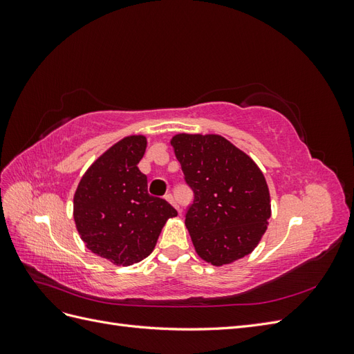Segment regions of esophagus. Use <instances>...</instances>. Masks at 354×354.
Listing matches in <instances>:
<instances>
[{"instance_id":"34e87169","label":"esophagus","mask_w":354,"mask_h":354,"mask_svg":"<svg viewBox=\"0 0 354 354\" xmlns=\"http://www.w3.org/2000/svg\"><path fill=\"white\" fill-rule=\"evenodd\" d=\"M165 199L171 203V205H174L178 211H180V207H178V203H177V201H176V198L173 196V195H171V194H168V195H165Z\"/></svg>"}]
</instances>
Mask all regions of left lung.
<instances>
[{"label": "left lung", "mask_w": 354, "mask_h": 354, "mask_svg": "<svg viewBox=\"0 0 354 354\" xmlns=\"http://www.w3.org/2000/svg\"><path fill=\"white\" fill-rule=\"evenodd\" d=\"M171 146L194 192L185 223L198 255L223 266L252 252L270 218V194L260 168L217 134H177Z\"/></svg>", "instance_id": "obj_1"}]
</instances>
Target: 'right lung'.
Segmentation results:
<instances>
[{
    "mask_svg": "<svg viewBox=\"0 0 354 354\" xmlns=\"http://www.w3.org/2000/svg\"><path fill=\"white\" fill-rule=\"evenodd\" d=\"M145 136H130L108 149L87 169L73 196V218L85 246L113 264L131 266L155 248L159 233L177 211L147 194L137 164Z\"/></svg>",
    "mask_w": 354,
    "mask_h": 354,
    "instance_id": "right-lung-1",
    "label": "right lung"
}]
</instances>
